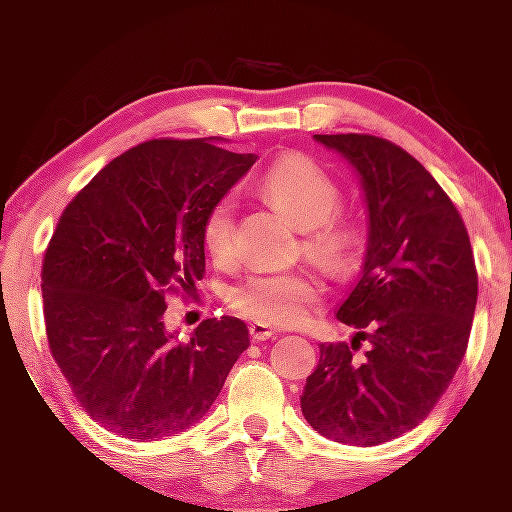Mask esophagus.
Masks as SVG:
<instances>
[{"label": "esophagus", "mask_w": 512, "mask_h": 512, "mask_svg": "<svg viewBox=\"0 0 512 512\" xmlns=\"http://www.w3.org/2000/svg\"><path fill=\"white\" fill-rule=\"evenodd\" d=\"M249 334H251V338H254V341H265V338H270V336H275V329L270 327V324H263V322H251L249 324Z\"/></svg>", "instance_id": "1"}]
</instances>
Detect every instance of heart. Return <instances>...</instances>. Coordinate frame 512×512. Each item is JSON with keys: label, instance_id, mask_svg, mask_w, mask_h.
Wrapping results in <instances>:
<instances>
[{"label": "heart", "instance_id": "1", "mask_svg": "<svg viewBox=\"0 0 512 512\" xmlns=\"http://www.w3.org/2000/svg\"><path fill=\"white\" fill-rule=\"evenodd\" d=\"M261 192L275 209L301 228V249L327 270L343 272L360 254L364 232L357 218L338 211L341 188L313 159L284 155L263 174ZM202 244L216 263L235 258L232 202H216L204 218ZM322 284L310 272H263L228 294L235 313L270 327L298 324L313 303L320 301Z\"/></svg>", "mask_w": 512, "mask_h": 512}]
</instances>
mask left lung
<instances>
[{"label": "left lung", "mask_w": 512, "mask_h": 512, "mask_svg": "<svg viewBox=\"0 0 512 512\" xmlns=\"http://www.w3.org/2000/svg\"><path fill=\"white\" fill-rule=\"evenodd\" d=\"M362 178L367 256L336 320L350 343H320L301 409L317 433L374 447L426 421L466 355L477 270L466 223L418 159L386 138L317 134ZM362 340L370 348L357 358Z\"/></svg>", "instance_id": "obj_1"}]
</instances>
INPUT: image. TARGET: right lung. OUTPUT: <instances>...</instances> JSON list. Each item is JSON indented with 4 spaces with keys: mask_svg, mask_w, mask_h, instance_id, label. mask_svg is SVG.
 I'll use <instances>...</instances> for the list:
<instances>
[{
    "mask_svg": "<svg viewBox=\"0 0 512 512\" xmlns=\"http://www.w3.org/2000/svg\"><path fill=\"white\" fill-rule=\"evenodd\" d=\"M256 162L216 141L155 138L122 152L65 207L42 263L46 341L82 409L148 442L190 428L249 348L237 317L188 341L164 327L167 294H195L204 218Z\"/></svg>",
    "mask_w": 512,
    "mask_h": 512,
    "instance_id": "add662e5",
    "label": "right lung"
}]
</instances>
